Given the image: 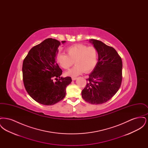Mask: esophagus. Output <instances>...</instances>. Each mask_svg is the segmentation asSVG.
Wrapping results in <instances>:
<instances>
[{"instance_id":"esophagus-1","label":"esophagus","mask_w":148,"mask_h":148,"mask_svg":"<svg viewBox=\"0 0 148 148\" xmlns=\"http://www.w3.org/2000/svg\"><path fill=\"white\" fill-rule=\"evenodd\" d=\"M71 79H72V80H76V79H77V77H71Z\"/></svg>"}]
</instances>
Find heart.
Here are the masks:
<instances>
[{"mask_svg": "<svg viewBox=\"0 0 148 148\" xmlns=\"http://www.w3.org/2000/svg\"><path fill=\"white\" fill-rule=\"evenodd\" d=\"M67 55L60 53L57 57V62L64 69H68L74 63L76 65L66 75L75 77L83 73H90L96 66L98 62V53L93 46L83 44H77L68 48Z\"/></svg>", "mask_w": 148, "mask_h": 148, "instance_id": "heart-1", "label": "heart"}]
</instances>
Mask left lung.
<instances>
[{"label": "left lung", "mask_w": 148, "mask_h": 148, "mask_svg": "<svg viewBox=\"0 0 148 148\" xmlns=\"http://www.w3.org/2000/svg\"><path fill=\"white\" fill-rule=\"evenodd\" d=\"M89 42L97 49L98 62L86 79L88 83L82 96L89 103L101 104L109 100L119 89L123 63L113 47L95 39H90Z\"/></svg>", "instance_id": "obj_1"}]
</instances>
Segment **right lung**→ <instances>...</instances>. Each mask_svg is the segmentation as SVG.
I'll return each instance as SVG.
<instances>
[{
    "label": "right lung",
    "instance_id": "right-lung-1",
    "mask_svg": "<svg viewBox=\"0 0 148 148\" xmlns=\"http://www.w3.org/2000/svg\"><path fill=\"white\" fill-rule=\"evenodd\" d=\"M60 45L59 41L48 38L30 50L23 61L25 88L32 98L42 105H54L63 100L66 88L72 81L69 77H60L63 71L56 62Z\"/></svg>",
    "mask_w": 148,
    "mask_h": 148
}]
</instances>
